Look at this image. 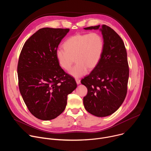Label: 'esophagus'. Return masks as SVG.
<instances>
[{
  "label": "esophagus",
  "instance_id": "1",
  "mask_svg": "<svg viewBox=\"0 0 151 151\" xmlns=\"http://www.w3.org/2000/svg\"><path fill=\"white\" fill-rule=\"evenodd\" d=\"M75 81H76V83H77L78 85H79V84H80V83H81V80H80L79 79H78V78H76V79H75Z\"/></svg>",
  "mask_w": 151,
  "mask_h": 151
}]
</instances>
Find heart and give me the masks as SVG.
Wrapping results in <instances>:
<instances>
[{
	"instance_id": "heart-1",
	"label": "heart",
	"mask_w": 151,
	"mask_h": 151,
	"mask_svg": "<svg viewBox=\"0 0 151 151\" xmlns=\"http://www.w3.org/2000/svg\"><path fill=\"white\" fill-rule=\"evenodd\" d=\"M64 48H58L56 58L59 65L68 70L75 60L76 64L69 73L75 78H81L87 74L88 68L97 67L103 55L104 42L98 33L77 34L69 37L63 44Z\"/></svg>"
}]
</instances>
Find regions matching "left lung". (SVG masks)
I'll return each instance as SVG.
<instances>
[{"label":"left lung","mask_w":151,"mask_h":151,"mask_svg":"<svg viewBox=\"0 0 151 151\" xmlns=\"http://www.w3.org/2000/svg\"><path fill=\"white\" fill-rule=\"evenodd\" d=\"M84 29H99L104 48L97 67L81 80L88 89L83 103L87 112L104 117L116 112L126 97L129 77L127 51L122 39L110 27L99 25Z\"/></svg>","instance_id":"obj_1"}]
</instances>
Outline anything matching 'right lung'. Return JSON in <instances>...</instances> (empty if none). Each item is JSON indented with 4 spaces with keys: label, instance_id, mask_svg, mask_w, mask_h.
I'll return each instance as SVG.
<instances>
[{
    "label": "right lung",
    "instance_id": "1",
    "mask_svg": "<svg viewBox=\"0 0 151 151\" xmlns=\"http://www.w3.org/2000/svg\"><path fill=\"white\" fill-rule=\"evenodd\" d=\"M69 32V29H40L25 42L19 55V91L30 113L41 120L59 116L66 108L68 95L77 87L56 58L58 45Z\"/></svg>",
    "mask_w": 151,
    "mask_h": 151
}]
</instances>
